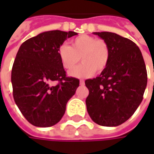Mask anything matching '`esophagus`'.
Returning a JSON list of instances; mask_svg holds the SVG:
<instances>
[{
    "mask_svg": "<svg viewBox=\"0 0 154 154\" xmlns=\"http://www.w3.org/2000/svg\"><path fill=\"white\" fill-rule=\"evenodd\" d=\"M80 85L81 86H84L85 85V82L83 80H80Z\"/></svg>",
    "mask_w": 154,
    "mask_h": 154,
    "instance_id": "34e87169",
    "label": "esophagus"
}]
</instances>
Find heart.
<instances>
[{
  "instance_id": "obj_1",
  "label": "heart",
  "mask_w": 154,
  "mask_h": 154,
  "mask_svg": "<svg viewBox=\"0 0 154 154\" xmlns=\"http://www.w3.org/2000/svg\"><path fill=\"white\" fill-rule=\"evenodd\" d=\"M110 48L102 39L82 35L72 39L71 46L62 44L57 55L63 67L70 70L79 62L83 63L69 72L72 77L82 78L92 76L96 71L100 72L106 69L110 61Z\"/></svg>"
}]
</instances>
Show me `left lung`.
I'll return each instance as SVG.
<instances>
[{"instance_id":"left-lung-1","label":"left lung","mask_w":154,"mask_h":154,"mask_svg":"<svg viewBox=\"0 0 154 154\" xmlns=\"http://www.w3.org/2000/svg\"><path fill=\"white\" fill-rule=\"evenodd\" d=\"M110 48V61L99 77L85 81L87 112L94 122L113 127L129 119L141 103L147 70L139 47L111 32H94Z\"/></svg>"}]
</instances>
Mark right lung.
<instances>
[{
  "label": "right lung",
  "instance_id": "add662e5",
  "mask_svg": "<svg viewBox=\"0 0 154 154\" xmlns=\"http://www.w3.org/2000/svg\"><path fill=\"white\" fill-rule=\"evenodd\" d=\"M76 32H43L20 45L11 71L13 97L31 125L50 127L60 121L79 80L66 76L57 49ZM56 81V85L51 82Z\"/></svg>",
  "mask_w": 154,
  "mask_h": 154
}]
</instances>
